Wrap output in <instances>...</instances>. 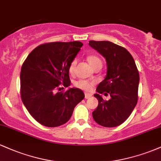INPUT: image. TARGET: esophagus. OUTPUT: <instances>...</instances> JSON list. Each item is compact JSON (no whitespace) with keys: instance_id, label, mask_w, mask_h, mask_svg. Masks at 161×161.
<instances>
[{"instance_id":"1","label":"esophagus","mask_w":161,"mask_h":161,"mask_svg":"<svg viewBox=\"0 0 161 161\" xmlns=\"http://www.w3.org/2000/svg\"><path fill=\"white\" fill-rule=\"evenodd\" d=\"M92 96V94H90V93H86L85 94V97H86V99H89L90 97H91Z\"/></svg>"}]
</instances>
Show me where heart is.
I'll list each match as a JSON object with an SVG mask.
<instances>
[{
    "label": "heart",
    "mask_w": 161,
    "mask_h": 161,
    "mask_svg": "<svg viewBox=\"0 0 161 161\" xmlns=\"http://www.w3.org/2000/svg\"><path fill=\"white\" fill-rule=\"evenodd\" d=\"M87 60H88V61L90 64V65H91L93 68H95V66L97 65H102V61H101V60L98 57L96 56V55H94V54L88 55V57H87ZM76 64H77V61L75 59V60H72V62L70 63L69 66V71L70 73H73V72H74ZM75 86L78 87L79 88H81V89L85 90V91H90L92 88V83H90L89 82H88V81L86 80H83V79L77 81V82L75 83Z\"/></svg>",
    "instance_id": "heart-1"
}]
</instances>
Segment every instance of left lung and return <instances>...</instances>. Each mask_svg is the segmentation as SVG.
Returning <instances> with one entry per match:
<instances>
[{
	"label": "left lung",
	"mask_w": 161,
	"mask_h": 161,
	"mask_svg": "<svg viewBox=\"0 0 161 161\" xmlns=\"http://www.w3.org/2000/svg\"><path fill=\"white\" fill-rule=\"evenodd\" d=\"M106 59L107 75L97 87L94 96L98 100L92 116L97 124L116 127L128 119L138 101L139 73L130 53L125 47L108 41H89L88 43ZM101 93L109 94L104 101Z\"/></svg>",
	"instance_id": "1"
}]
</instances>
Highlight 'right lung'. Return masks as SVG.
Listing matches in <instances>:
<instances>
[{
  "instance_id": "1",
  "label": "right lung",
  "mask_w": 161,
  "mask_h": 161,
  "mask_svg": "<svg viewBox=\"0 0 161 161\" xmlns=\"http://www.w3.org/2000/svg\"><path fill=\"white\" fill-rule=\"evenodd\" d=\"M83 44L51 42L41 45L28 55L20 73V95L31 116L47 127L60 126L71 117L85 97L79 88L60 92L70 85L69 66Z\"/></svg>"
}]
</instances>
